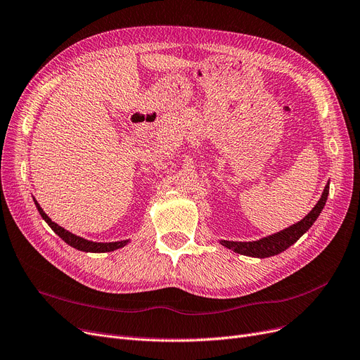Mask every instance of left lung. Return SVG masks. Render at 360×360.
Here are the masks:
<instances>
[{
	"mask_svg": "<svg viewBox=\"0 0 360 360\" xmlns=\"http://www.w3.org/2000/svg\"><path fill=\"white\" fill-rule=\"evenodd\" d=\"M328 193H329V183L325 186V189L322 192L321 199L318 200V204L313 207V210L306 215L303 220H300L298 223L281 230V232H278V233H273L270 236H266V238L258 239V240H252V242L220 240V243L229 250H232L242 255H248V257L266 258V257L281 254L282 251L290 248L292 243H295L301 236H303L311 227V224L316 221V219L319 217L321 211L323 210V207L326 204Z\"/></svg>",
	"mask_w": 360,
	"mask_h": 360,
	"instance_id": "left-lung-1",
	"label": "left lung"
}]
</instances>
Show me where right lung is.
I'll return each mask as SVG.
<instances>
[{
    "label": "right lung",
    "instance_id": "add662e5",
    "mask_svg": "<svg viewBox=\"0 0 360 360\" xmlns=\"http://www.w3.org/2000/svg\"><path fill=\"white\" fill-rule=\"evenodd\" d=\"M34 202L41 214V217L47 221V224L54 230L56 235H59L68 245L74 247L75 250H79V251H84V252H110V251H115L118 248H122L125 247L128 240H118V242H93V240H89V239H84L81 236H77L74 233H70L69 230L63 229L62 226H59L57 223L51 221V219L49 217V215L44 212V210H42L39 207V204L37 202V200L34 199Z\"/></svg>",
    "mask_w": 360,
    "mask_h": 360
}]
</instances>
